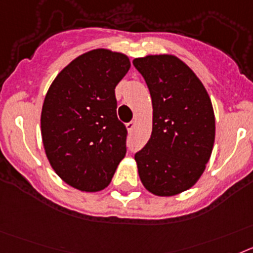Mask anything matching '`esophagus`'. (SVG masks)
<instances>
[{
	"instance_id": "esophagus-1",
	"label": "esophagus",
	"mask_w": 253,
	"mask_h": 253,
	"mask_svg": "<svg viewBox=\"0 0 253 253\" xmlns=\"http://www.w3.org/2000/svg\"><path fill=\"white\" fill-rule=\"evenodd\" d=\"M135 126H136V122H135V121H131V122H128V124L126 125L127 131H128V132H131V131H132V129L135 128Z\"/></svg>"
}]
</instances>
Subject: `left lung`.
<instances>
[{
	"label": "left lung",
	"mask_w": 253,
	"mask_h": 253,
	"mask_svg": "<svg viewBox=\"0 0 253 253\" xmlns=\"http://www.w3.org/2000/svg\"><path fill=\"white\" fill-rule=\"evenodd\" d=\"M146 81L153 103V131L135 154L140 179L153 195L169 197L200 179L211 157L215 116L196 74L173 54L132 61Z\"/></svg>",
	"instance_id": "1"
}]
</instances>
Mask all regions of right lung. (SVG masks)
I'll list each match as a JSON object with an SVG mask.
<instances>
[{"label": "right lung", "mask_w": 253, "mask_h": 253, "mask_svg": "<svg viewBox=\"0 0 253 253\" xmlns=\"http://www.w3.org/2000/svg\"><path fill=\"white\" fill-rule=\"evenodd\" d=\"M131 67L128 57L98 48L76 57L45 94L41 131L57 175L86 192L104 190L126 155L127 129L117 118L114 89Z\"/></svg>", "instance_id": "add662e5"}]
</instances>
